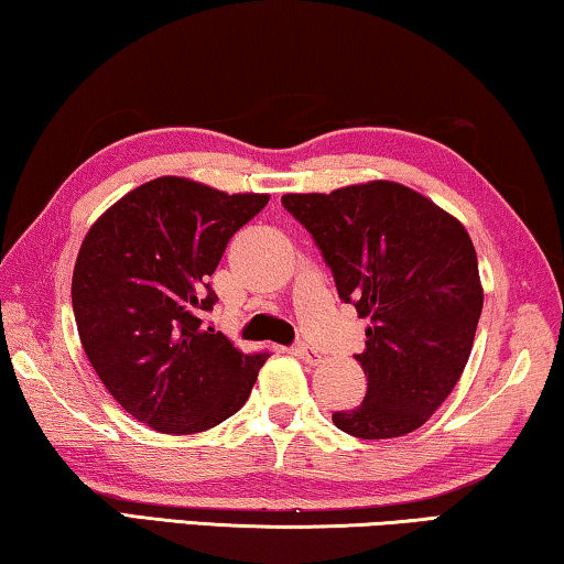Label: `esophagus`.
I'll list each match as a JSON object with an SVG mask.
<instances>
[{
  "label": "esophagus",
  "instance_id": "obj_1",
  "mask_svg": "<svg viewBox=\"0 0 564 564\" xmlns=\"http://www.w3.org/2000/svg\"><path fill=\"white\" fill-rule=\"evenodd\" d=\"M291 351H293V357L304 359L306 365H318V362H322V355H318V351H314L311 347H306V344H296V347H293Z\"/></svg>",
  "mask_w": 564,
  "mask_h": 564
}]
</instances>
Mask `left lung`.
<instances>
[{
  "label": "left lung",
  "instance_id": "8db88e82",
  "mask_svg": "<svg viewBox=\"0 0 564 564\" xmlns=\"http://www.w3.org/2000/svg\"><path fill=\"white\" fill-rule=\"evenodd\" d=\"M316 240L336 291L369 318L357 408L332 420L362 441L400 438L438 410L464 375L484 306L476 248L460 220L405 184L375 180L283 195Z\"/></svg>",
  "mask_w": 564,
  "mask_h": 564
}]
</instances>
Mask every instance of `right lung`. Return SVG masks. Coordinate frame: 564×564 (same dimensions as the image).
<instances>
[{
	"instance_id": "add662e5",
	"label": "right lung",
	"mask_w": 564,
	"mask_h": 564,
	"mask_svg": "<svg viewBox=\"0 0 564 564\" xmlns=\"http://www.w3.org/2000/svg\"><path fill=\"white\" fill-rule=\"evenodd\" d=\"M268 195L156 176L90 225L73 268V311L88 362L113 400L156 433L189 435L246 405L268 351H240L202 324L209 275Z\"/></svg>"
}]
</instances>
